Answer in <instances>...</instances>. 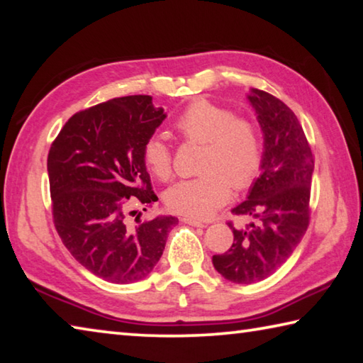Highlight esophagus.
<instances>
[{
  "mask_svg": "<svg viewBox=\"0 0 363 363\" xmlns=\"http://www.w3.org/2000/svg\"><path fill=\"white\" fill-rule=\"evenodd\" d=\"M182 223H186L189 225H194V227H206L205 223H201V220L194 219V218H182Z\"/></svg>",
  "mask_w": 363,
  "mask_h": 363,
  "instance_id": "1",
  "label": "esophagus"
}]
</instances>
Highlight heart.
I'll return each instance as SVG.
<instances>
[{
	"label": "heart",
	"instance_id": "b5f03b06",
	"mask_svg": "<svg viewBox=\"0 0 363 363\" xmlns=\"http://www.w3.org/2000/svg\"><path fill=\"white\" fill-rule=\"evenodd\" d=\"M173 128L184 143L201 144L200 176L174 184L164 201L173 213L206 218L224 205L230 189H247L262 167L259 128L247 116L210 99H195L176 116ZM144 164L157 179L167 182L173 176V152L157 136L147 140Z\"/></svg>",
	"mask_w": 363,
	"mask_h": 363
}]
</instances>
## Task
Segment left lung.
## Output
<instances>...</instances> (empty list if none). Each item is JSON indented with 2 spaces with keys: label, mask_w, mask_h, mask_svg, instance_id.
Masks as SVG:
<instances>
[{
  "label": "left lung",
  "mask_w": 363,
  "mask_h": 363,
  "mask_svg": "<svg viewBox=\"0 0 363 363\" xmlns=\"http://www.w3.org/2000/svg\"><path fill=\"white\" fill-rule=\"evenodd\" d=\"M264 133L261 174L248 199L233 208L253 218L242 229L227 223L233 243L213 256V266L233 284L250 285L272 275L298 247L311 219L314 155L293 110L261 89L248 96Z\"/></svg>",
  "instance_id": "8db88e82"
}]
</instances>
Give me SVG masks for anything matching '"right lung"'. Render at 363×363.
<instances>
[{
    "mask_svg": "<svg viewBox=\"0 0 363 363\" xmlns=\"http://www.w3.org/2000/svg\"><path fill=\"white\" fill-rule=\"evenodd\" d=\"M164 116L150 96L116 97L70 116L48 153L60 240L83 267L112 284L145 279L177 224L173 216L139 225L126 218L136 214L131 206L147 211L158 200L143 150Z\"/></svg>",
    "mask_w": 363,
    "mask_h": 363,
    "instance_id": "add662e5",
    "label": "right lung"
}]
</instances>
